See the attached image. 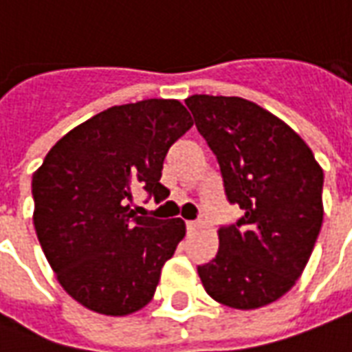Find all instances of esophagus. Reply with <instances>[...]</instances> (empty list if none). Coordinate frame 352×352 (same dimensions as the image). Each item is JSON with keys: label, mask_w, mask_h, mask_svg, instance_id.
<instances>
[{"label": "esophagus", "mask_w": 352, "mask_h": 352, "mask_svg": "<svg viewBox=\"0 0 352 352\" xmlns=\"http://www.w3.org/2000/svg\"><path fill=\"white\" fill-rule=\"evenodd\" d=\"M199 228V221H188L186 222V230L188 232H194V230Z\"/></svg>", "instance_id": "1"}]
</instances>
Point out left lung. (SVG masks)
Listing matches in <instances>:
<instances>
[{
  "label": "left lung",
  "mask_w": 352,
  "mask_h": 352,
  "mask_svg": "<svg viewBox=\"0 0 352 352\" xmlns=\"http://www.w3.org/2000/svg\"><path fill=\"white\" fill-rule=\"evenodd\" d=\"M243 217L219 230V252L198 265L206 292L234 309L279 300L305 270L322 226V168L288 124L243 98L184 100Z\"/></svg>",
  "instance_id": "left-lung-1"
}]
</instances>
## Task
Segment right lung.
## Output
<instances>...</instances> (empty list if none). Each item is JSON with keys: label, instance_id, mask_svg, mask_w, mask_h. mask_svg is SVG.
Here are the masks:
<instances>
[{"label": "right lung", "instance_id": "1", "mask_svg": "<svg viewBox=\"0 0 352 352\" xmlns=\"http://www.w3.org/2000/svg\"><path fill=\"white\" fill-rule=\"evenodd\" d=\"M192 124L177 100L115 105L67 131L32 177L37 239L58 283L87 309L124 317L153 300L186 226L138 217L130 201L138 188L168 198L164 158Z\"/></svg>", "mask_w": 352, "mask_h": 352}]
</instances>
